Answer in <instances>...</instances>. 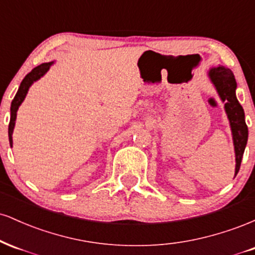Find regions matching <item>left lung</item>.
<instances>
[{"label": "left lung", "instance_id": "8db88e82", "mask_svg": "<svg viewBox=\"0 0 255 255\" xmlns=\"http://www.w3.org/2000/svg\"><path fill=\"white\" fill-rule=\"evenodd\" d=\"M207 77L216 91L219 98L224 103V110L229 120L231 135H233L234 151H235V176L240 170L242 156L247 145L248 140V128L246 125L245 111L241 104L236 98V84L235 77L229 68L224 66L211 67L207 72Z\"/></svg>", "mask_w": 255, "mask_h": 255}]
</instances>
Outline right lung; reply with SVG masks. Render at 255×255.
Segmentation results:
<instances>
[{"instance_id": "obj_1", "label": "right lung", "mask_w": 255, "mask_h": 255, "mask_svg": "<svg viewBox=\"0 0 255 255\" xmlns=\"http://www.w3.org/2000/svg\"><path fill=\"white\" fill-rule=\"evenodd\" d=\"M52 64H54V61H52V62L39 64V66H37L36 68L32 69V71L24 78V80L21 81V84H20L19 90H17L15 97H14L10 104V121H9V127H8V136H9L10 147L13 146V136L11 135H13L14 127H15L17 109H19V107L21 105L22 102H24V99L26 97V95H27L30 87L32 86V84H33L34 81L39 80L43 75H45V73L50 69Z\"/></svg>"}]
</instances>
